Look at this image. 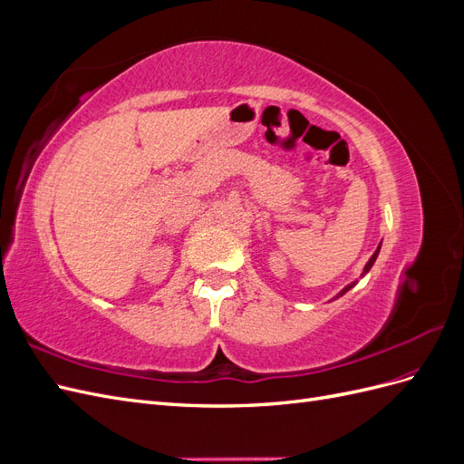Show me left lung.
<instances>
[{"mask_svg": "<svg viewBox=\"0 0 464 464\" xmlns=\"http://www.w3.org/2000/svg\"><path fill=\"white\" fill-rule=\"evenodd\" d=\"M379 249H382V244H379V246H377V249H375V254H373V256L370 257V261L366 263V266H363V271H362V276H363V275H366V273H368V271L372 269V266H373V263H375V259H377V254H379ZM356 283H358V280H354V283H353V285H348V286H344V288H343V290H341L339 294H336V298H341V296H343V294H346V292H348L350 288H353V286H354Z\"/></svg>", "mask_w": 464, "mask_h": 464, "instance_id": "left-lung-1", "label": "left lung"}]
</instances>
